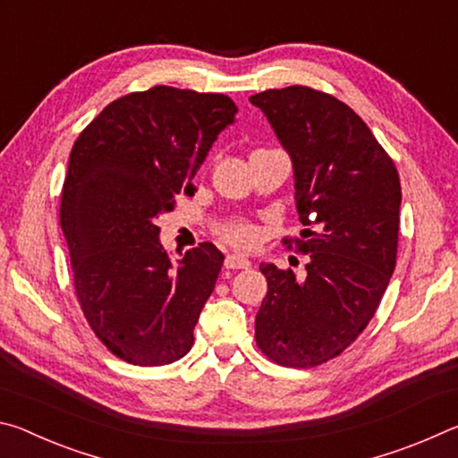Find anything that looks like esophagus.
Segmentation results:
<instances>
[{
	"label": "esophagus",
	"instance_id": "34e87169",
	"mask_svg": "<svg viewBox=\"0 0 458 458\" xmlns=\"http://www.w3.org/2000/svg\"><path fill=\"white\" fill-rule=\"evenodd\" d=\"M224 267L226 268H248L250 267V260H248L244 254H228L226 259H224Z\"/></svg>",
	"mask_w": 458,
	"mask_h": 458
}]
</instances>
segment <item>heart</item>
<instances>
[{
	"instance_id": "1",
	"label": "heart",
	"mask_w": 458,
	"mask_h": 458,
	"mask_svg": "<svg viewBox=\"0 0 458 458\" xmlns=\"http://www.w3.org/2000/svg\"><path fill=\"white\" fill-rule=\"evenodd\" d=\"M218 236L224 240V242H228L232 246H252L257 242V228L252 226V224H248L244 220H228V222H222L218 224Z\"/></svg>"
}]
</instances>
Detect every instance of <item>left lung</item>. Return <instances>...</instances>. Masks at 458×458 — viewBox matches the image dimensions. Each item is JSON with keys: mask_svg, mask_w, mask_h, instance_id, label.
I'll return each instance as SVG.
<instances>
[{"mask_svg": "<svg viewBox=\"0 0 458 458\" xmlns=\"http://www.w3.org/2000/svg\"><path fill=\"white\" fill-rule=\"evenodd\" d=\"M250 103L293 159L305 230L284 244L309 254L301 276L260 265L268 291L254 339L278 366L315 368L360 337L396 268L398 169L360 114L327 92L294 84Z\"/></svg>", "mask_w": 458, "mask_h": 458, "instance_id": "1", "label": "left lung"}]
</instances>
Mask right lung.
Segmentation results:
<instances>
[{
  "label": "right lung",
  "mask_w": 458,
  "mask_h": 458,
  "mask_svg": "<svg viewBox=\"0 0 458 458\" xmlns=\"http://www.w3.org/2000/svg\"><path fill=\"white\" fill-rule=\"evenodd\" d=\"M236 113L226 95L153 87L113 100L76 139L60 226L84 319L123 361L167 366L191 350L224 254L201 242L172 265L155 220L180 193L191 196L193 175Z\"/></svg>",
  "instance_id": "add662e5"
}]
</instances>
